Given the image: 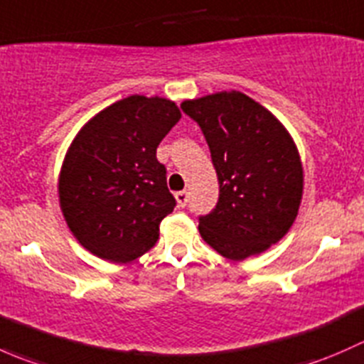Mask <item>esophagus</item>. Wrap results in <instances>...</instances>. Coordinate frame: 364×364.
<instances>
[{
    "label": "esophagus",
    "mask_w": 364,
    "mask_h": 364,
    "mask_svg": "<svg viewBox=\"0 0 364 364\" xmlns=\"http://www.w3.org/2000/svg\"><path fill=\"white\" fill-rule=\"evenodd\" d=\"M174 199L178 203L179 208H185L186 203H188V192L186 190H181V192H176L174 193Z\"/></svg>",
    "instance_id": "obj_1"
}]
</instances>
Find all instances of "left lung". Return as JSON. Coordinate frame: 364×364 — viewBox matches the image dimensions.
<instances>
[{
	"mask_svg": "<svg viewBox=\"0 0 364 364\" xmlns=\"http://www.w3.org/2000/svg\"><path fill=\"white\" fill-rule=\"evenodd\" d=\"M199 123L220 183V199L199 218V232L230 260L260 255L294 223L304 172L297 146L273 112L241 91L185 100Z\"/></svg>",
	"mask_w": 364,
	"mask_h": 364,
	"instance_id": "1",
	"label": "left lung"
}]
</instances>
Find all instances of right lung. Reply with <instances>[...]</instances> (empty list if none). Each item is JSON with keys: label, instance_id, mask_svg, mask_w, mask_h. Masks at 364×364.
<instances>
[{"label": "right lung", "instance_id": "right-lung-1", "mask_svg": "<svg viewBox=\"0 0 364 364\" xmlns=\"http://www.w3.org/2000/svg\"><path fill=\"white\" fill-rule=\"evenodd\" d=\"M181 111L164 97L132 95L82 124L58 176L70 232L87 252L114 264L144 255L176 200L156 148Z\"/></svg>", "mask_w": 364, "mask_h": 364}]
</instances>
